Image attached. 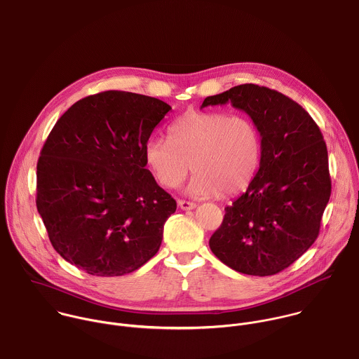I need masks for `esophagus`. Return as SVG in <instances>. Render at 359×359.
Returning a JSON list of instances; mask_svg holds the SVG:
<instances>
[{
    "label": "esophagus",
    "mask_w": 359,
    "mask_h": 359,
    "mask_svg": "<svg viewBox=\"0 0 359 359\" xmlns=\"http://www.w3.org/2000/svg\"><path fill=\"white\" fill-rule=\"evenodd\" d=\"M178 206L182 210H192L196 208V205L194 202H188V201H178Z\"/></svg>",
    "instance_id": "34e87169"
}]
</instances>
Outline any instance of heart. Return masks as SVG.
Returning a JSON list of instances; mask_svg holds the SVG:
<instances>
[{"mask_svg": "<svg viewBox=\"0 0 359 359\" xmlns=\"http://www.w3.org/2000/svg\"><path fill=\"white\" fill-rule=\"evenodd\" d=\"M168 133L170 139L154 136L146 144V161L167 189L178 188L192 165L191 196H230L244 191L259 168L262 139L248 116L188 112L170 126Z\"/></svg>", "mask_w": 359, "mask_h": 359, "instance_id": "b5f03b06", "label": "heart"}]
</instances>
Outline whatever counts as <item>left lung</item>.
<instances>
[{
	"label": "left lung",
	"instance_id": "left-lung-1",
	"mask_svg": "<svg viewBox=\"0 0 359 359\" xmlns=\"http://www.w3.org/2000/svg\"><path fill=\"white\" fill-rule=\"evenodd\" d=\"M229 102L258 126L262 154L247 191L224 208L209 245L237 272L275 275L318 236L331 194L325 142L311 116L275 90L243 84L205 98L201 108Z\"/></svg>",
	"mask_w": 359,
	"mask_h": 359
}]
</instances>
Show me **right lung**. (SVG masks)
I'll list each match as a JSON object with an SVG mask.
<instances>
[{"mask_svg": "<svg viewBox=\"0 0 359 359\" xmlns=\"http://www.w3.org/2000/svg\"><path fill=\"white\" fill-rule=\"evenodd\" d=\"M168 111L153 97L105 91L56 122L38 161L36 206L67 262L121 276L157 254L177 202L146 168V144Z\"/></svg>", "mask_w": 359, "mask_h": 359, "instance_id": "add662e5", "label": "right lung"}]
</instances>
